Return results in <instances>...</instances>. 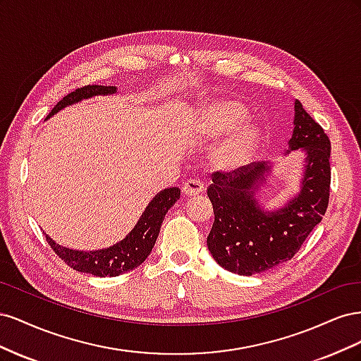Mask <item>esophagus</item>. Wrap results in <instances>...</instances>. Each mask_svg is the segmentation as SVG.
<instances>
[{"label":"esophagus","mask_w":361,"mask_h":361,"mask_svg":"<svg viewBox=\"0 0 361 361\" xmlns=\"http://www.w3.org/2000/svg\"><path fill=\"white\" fill-rule=\"evenodd\" d=\"M204 190V183L199 179H188L182 185V191L187 195H197Z\"/></svg>","instance_id":"esophagus-1"}]
</instances>
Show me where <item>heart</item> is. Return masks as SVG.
<instances>
[{
	"label": "heart",
	"mask_w": 361,
	"mask_h": 361,
	"mask_svg": "<svg viewBox=\"0 0 361 361\" xmlns=\"http://www.w3.org/2000/svg\"><path fill=\"white\" fill-rule=\"evenodd\" d=\"M245 108L233 99H216L200 106V129L206 137L228 130L214 150V162L220 169L232 170L248 162L259 143L257 128L244 122Z\"/></svg>",
	"instance_id": "heart-1"
}]
</instances>
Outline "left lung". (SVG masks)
<instances>
[{
	"mask_svg": "<svg viewBox=\"0 0 361 361\" xmlns=\"http://www.w3.org/2000/svg\"><path fill=\"white\" fill-rule=\"evenodd\" d=\"M293 123L289 147L304 149L307 164L300 195L283 209L262 212L253 197L269 170L265 164L212 173L207 197L215 220L206 243L216 264L235 274L251 276L292 259L329 207L330 138L300 101H295Z\"/></svg>",
	"mask_w": 361,
	"mask_h": 361,
	"instance_id": "1",
	"label": "left lung"
}]
</instances>
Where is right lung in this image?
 <instances>
[{"label": "right lung", "mask_w": 361, "mask_h": 361, "mask_svg": "<svg viewBox=\"0 0 361 361\" xmlns=\"http://www.w3.org/2000/svg\"><path fill=\"white\" fill-rule=\"evenodd\" d=\"M114 92L116 87L113 85L89 84L80 87V89H76L64 96L63 99L52 108L48 117L60 111L61 108L78 102L81 99H87V97H92L96 94H111ZM179 197V188H167L161 191L157 197L149 203L145 214L141 215L137 226L134 227V231L130 232L122 243H118L106 250L89 251V253H87V251H75L56 244L48 235H45L47 243L64 264L76 271L85 272V274H93L97 277H116L120 274H125V272L137 268L140 264H143L146 257L150 255V251L154 248L158 238L164 216H166L167 211L176 203Z\"/></svg>", "instance_id": "1"}]
</instances>
